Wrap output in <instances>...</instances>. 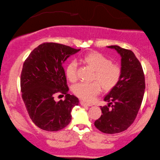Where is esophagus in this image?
Instances as JSON below:
<instances>
[{
	"label": "esophagus",
	"mask_w": 160,
	"mask_h": 160,
	"mask_svg": "<svg viewBox=\"0 0 160 160\" xmlns=\"http://www.w3.org/2000/svg\"><path fill=\"white\" fill-rule=\"evenodd\" d=\"M80 104L82 105V106H92L91 104H90V103H88V102H84V101H83V100H81L80 101Z\"/></svg>",
	"instance_id": "esophagus-1"
}]
</instances>
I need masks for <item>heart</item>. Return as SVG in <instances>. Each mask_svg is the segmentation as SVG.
<instances>
[{"label":"heart","instance_id":"heart-1","mask_svg":"<svg viewBox=\"0 0 160 160\" xmlns=\"http://www.w3.org/2000/svg\"><path fill=\"white\" fill-rule=\"evenodd\" d=\"M84 63L95 71L92 82H79L74 85V94L85 101H91L101 91V87L106 91L114 89L121 78V68L118 64L112 63L110 58L99 52H91L82 58ZM66 76L71 82H75L77 76V63L70 61L65 69Z\"/></svg>","mask_w":160,"mask_h":160}]
</instances>
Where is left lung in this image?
Returning a JSON list of instances; mask_svg holds the SVG:
<instances>
[{
	"mask_svg": "<svg viewBox=\"0 0 160 160\" xmlns=\"http://www.w3.org/2000/svg\"><path fill=\"white\" fill-rule=\"evenodd\" d=\"M114 48L121 56V78L104 98L108 106H101L102 115L94 122L101 132L114 134L127 130L132 124L143 100L145 80L142 64L131 50L118 46Z\"/></svg>",
	"mask_w": 160,
	"mask_h": 160,
	"instance_id": "left-lung-1",
	"label": "left lung"
}]
</instances>
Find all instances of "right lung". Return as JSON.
Masks as SVG:
<instances>
[{"label":"right lung","mask_w":160,"mask_h":160,"mask_svg":"<svg viewBox=\"0 0 160 160\" xmlns=\"http://www.w3.org/2000/svg\"><path fill=\"white\" fill-rule=\"evenodd\" d=\"M79 51L59 43L44 42L24 62L20 78L22 97L31 121L43 130H61L71 121V111L78 106V99L68 93L63 63ZM56 95H65L66 99L56 102Z\"/></svg>","instance_id":"right-lung-1"}]
</instances>
